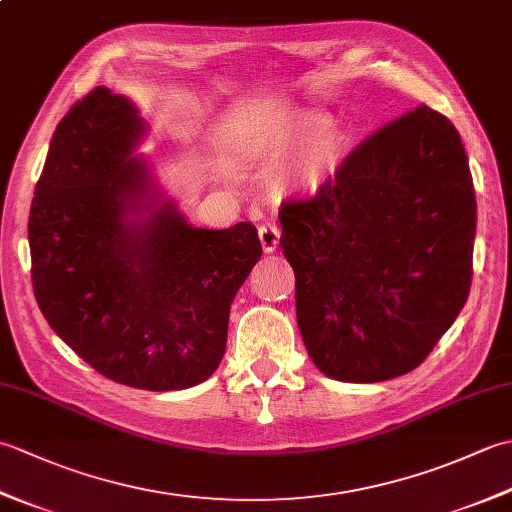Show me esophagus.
<instances>
[{
	"instance_id": "obj_1",
	"label": "esophagus",
	"mask_w": 512,
	"mask_h": 512,
	"mask_svg": "<svg viewBox=\"0 0 512 512\" xmlns=\"http://www.w3.org/2000/svg\"><path fill=\"white\" fill-rule=\"evenodd\" d=\"M279 226L277 224H262L259 226V239H262V246L266 253H273V250L277 248L279 244Z\"/></svg>"
}]
</instances>
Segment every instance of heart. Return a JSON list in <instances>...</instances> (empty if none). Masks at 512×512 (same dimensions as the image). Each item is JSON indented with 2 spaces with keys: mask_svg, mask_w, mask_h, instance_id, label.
<instances>
[{
  "mask_svg": "<svg viewBox=\"0 0 512 512\" xmlns=\"http://www.w3.org/2000/svg\"><path fill=\"white\" fill-rule=\"evenodd\" d=\"M321 116L292 118L275 134V151L279 156H295L297 176L308 187H317L339 169L345 156V136L339 129L323 127Z\"/></svg>",
  "mask_w": 512,
  "mask_h": 512,
  "instance_id": "obj_1",
  "label": "heart"
}]
</instances>
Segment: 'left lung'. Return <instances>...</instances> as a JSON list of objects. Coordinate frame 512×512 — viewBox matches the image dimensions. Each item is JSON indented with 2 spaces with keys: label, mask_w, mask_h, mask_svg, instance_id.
I'll return each mask as SVG.
<instances>
[{
  "label": "left lung",
  "mask_w": 512,
  "mask_h": 512,
  "mask_svg": "<svg viewBox=\"0 0 512 512\" xmlns=\"http://www.w3.org/2000/svg\"><path fill=\"white\" fill-rule=\"evenodd\" d=\"M297 323L323 374L380 383L416 369L471 292L477 204L447 116L378 127L310 198L281 202Z\"/></svg>",
  "instance_id": "left-lung-1"
}]
</instances>
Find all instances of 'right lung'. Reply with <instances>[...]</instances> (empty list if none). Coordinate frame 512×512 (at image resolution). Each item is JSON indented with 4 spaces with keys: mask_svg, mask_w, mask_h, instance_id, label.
Returning <instances> with one entry per match:
<instances>
[{
    "mask_svg": "<svg viewBox=\"0 0 512 512\" xmlns=\"http://www.w3.org/2000/svg\"><path fill=\"white\" fill-rule=\"evenodd\" d=\"M143 118L94 88L54 129L30 206L32 288L50 328L105 378L187 389L226 352L235 292L262 257L257 228H193L171 204L143 224Z\"/></svg>",
    "mask_w": 512,
    "mask_h": 512,
    "instance_id": "right-lung-1",
    "label": "right lung"
}]
</instances>
